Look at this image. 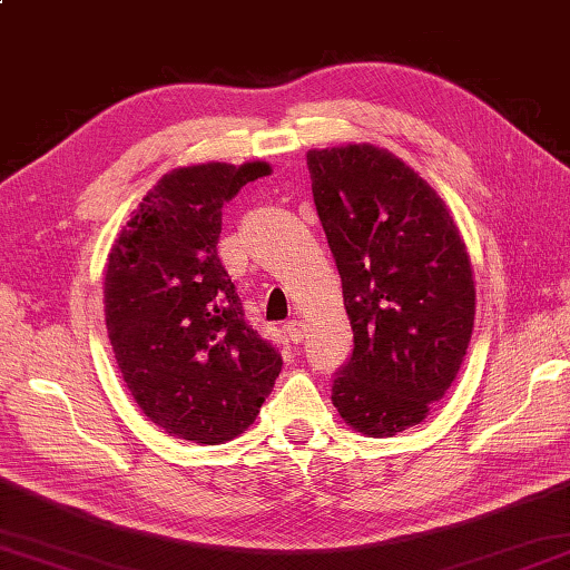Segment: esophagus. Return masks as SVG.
Segmentation results:
<instances>
[{
    "label": "esophagus",
    "mask_w": 570,
    "mask_h": 570,
    "mask_svg": "<svg viewBox=\"0 0 570 570\" xmlns=\"http://www.w3.org/2000/svg\"><path fill=\"white\" fill-rule=\"evenodd\" d=\"M284 337H286L288 343L298 345L301 341H304V323H301V321H288V323H284Z\"/></svg>",
    "instance_id": "obj_1"
}]
</instances>
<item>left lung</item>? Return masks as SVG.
Wrapping results in <instances>:
<instances>
[{
    "mask_svg": "<svg viewBox=\"0 0 570 570\" xmlns=\"http://www.w3.org/2000/svg\"><path fill=\"white\" fill-rule=\"evenodd\" d=\"M308 174L353 325L333 406L360 433L394 435L426 419L463 365L475 321L468 252L435 190L386 149L308 151Z\"/></svg>",
    "mask_w": 570,
    "mask_h": 570,
    "instance_id": "obj_1",
    "label": "left lung"
}]
</instances>
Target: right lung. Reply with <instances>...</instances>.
Returning <instances> with one entry per match:
<instances>
[{"label": "right lung", "instance_id": "obj_1", "mask_svg": "<svg viewBox=\"0 0 570 570\" xmlns=\"http://www.w3.org/2000/svg\"><path fill=\"white\" fill-rule=\"evenodd\" d=\"M264 174L262 161L176 168L141 198L107 262L117 365L144 414L176 439H235L282 372V353L247 323L217 257L223 205Z\"/></svg>", "mask_w": 570, "mask_h": 570}]
</instances>
